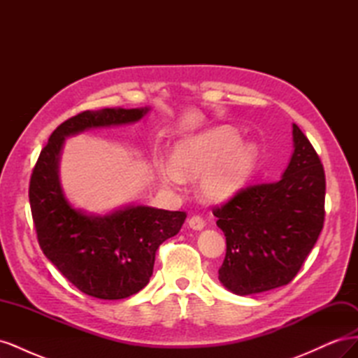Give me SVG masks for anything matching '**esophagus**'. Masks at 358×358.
<instances>
[{"mask_svg":"<svg viewBox=\"0 0 358 358\" xmlns=\"http://www.w3.org/2000/svg\"><path fill=\"white\" fill-rule=\"evenodd\" d=\"M188 225L192 230H203L204 229V220L199 215H194L188 220Z\"/></svg>","mask_w":358,"mask_h":358,"instance_id":"esophagus-1","label":"esophagus"}]
</instances>
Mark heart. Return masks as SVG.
<instances>
[{
	"label": "heart",
	"instance_id": "1",
	"mask_svg": "<svg viewBox=\"0 0 358 358\" xmlns=\"http://www.w3.org/2000/svg\"><path fill=\"white\" fill-rule=\"evenodd\" d=\"M257 150L241 136L220 127L178 143L171 161H158L157 173L167 185L197 179L203 200L221 203L239 191L254 169Z\"/></svg>",
	"mask_w": 358,
	"mask_h": 358
}]
</instances>
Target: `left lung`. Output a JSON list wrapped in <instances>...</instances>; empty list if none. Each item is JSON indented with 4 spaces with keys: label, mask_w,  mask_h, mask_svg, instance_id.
Segmentation results:
<instances>
[{
    "label": "left lung",
    "mask_w": 358,
    "mask_h": 358,
    "mask_svg": "<svg viewBox=\"0 0 358 358\" xmlns=\"http://www.w3.org/2000/svg\"><path fill=\"white\" fill-rule=\"evenodd\" d=\"M292 142L294 152L282 178L242 188L213 208L227 241L218 279L237 296L289 284L322 230L324 167L296 124Z\"/></svg>",
    "instance_id": "obj_1"
}]
</instances>
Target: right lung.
<instances>
[{"mask_svg":"<svg viewBox=\"0 0 358 358\" xmlns=\"http://www.w3.org/2000/svg\"><path fill=\"white\" fill-rule=\"evenodd\" d=\"M148 112L86 110L67 119L50 134L31 175L29 204L43 254L76 288L96 299L119 300L145 288L159 245L179 233L187 213L149 206L103 216L74 209L58 176L64 140L90 128L137 122Z\"/></svg>","mask_w":358,"mask_h":358,"instance_id":"right-lung-1","label":"right lung"}]
</instances>
